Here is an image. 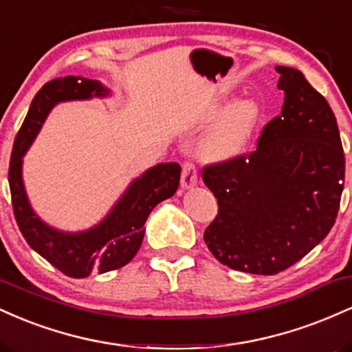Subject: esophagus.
<instances>
[{
	"label": "esophagus",
	"mask_w": 352,
	"mask_h": 352,
	"mask_svg": "<svg viewBox=\"0 0 352 352\" xmlns=\"http://www.w3.org/2000/svg\"><path fill=\"white\" fill-rule=\"evenodd\" d=\"M197 182H199V172H197L195 164L187 160L182 165V188L195 187Z\"/></svg>",
	"instance_id": "esophagus-1"
}]
</instances>
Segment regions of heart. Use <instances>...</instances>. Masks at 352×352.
<instances>
[{
  "label": "heart",
  "mask_w": 352,
  "mask_h": 352,
  "mask_svg": "<svg viewBox=\"0 0 352 352\" xmlns=\"http://www.w3.org/2000/svg\"><path fill=\"white\" fill-rule=\"evenodd\" d=\"M260 117V106L254 99L236 100L225 112L223 119L204 144L210 159H230L245 147L254 124Z\"/></svg>",
  "instance_id": "heart-1"
}]
</instances>
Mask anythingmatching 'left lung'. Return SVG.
<instances>
[{
    "instance_id": "1",
    "label": "left lung",
    "mask_w": 352,
    "mask_h": 352,
    "mask_svg": "<svg viewBox=\"0 0 352 352\" xmlns=\"http://www.w3.org/2000/svg\"><path fill=\"white\" fill-rule=\"evenodd\" d=\"M276 71L285 102L256 148L201 172L218 201L205 243L220 263L253 274L285 272L308 254L333 228L344 188L346 159L328 100L301 71Z\"/></svg>"
}]
</instances>
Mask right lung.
Wrapping results in <instances>:
<instances>
[{
	"mask_svg": "<svg viewBox=\"0 0 352 352\" xmlns=\"http://www.w3.org/2000/svg\"><path fill=\"white\" fill-rule=\"evenodd\" d=\"M106 96L109 89L99 80L80 76L50 80L34 96L11 152L8 182L16 223L36 253L71 278H86L92 272L106 273L127 265L142 245L148 213L162 200L170 199L180 184L179 164H157L132 182L107 217L86 232H60L36 215L26 197L21 170L23 155L33 144L44 119L58 102Z\"/></svg>",
	"mask_w": 352,
	"mask_h": 352,
	"instance_id": "1",
	"label": "right lung"
}]
</instances>
